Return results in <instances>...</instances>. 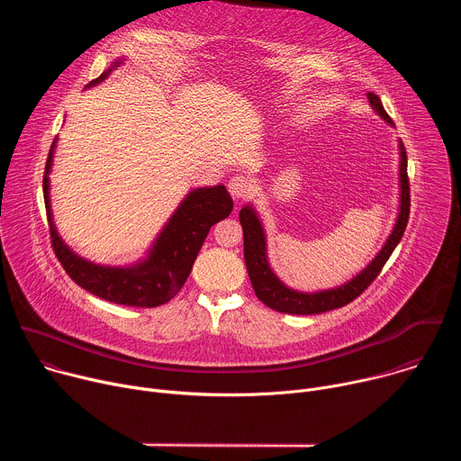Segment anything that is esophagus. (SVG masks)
I'll return each instance as SVG.
<instances>
[{"instance_id": "esophagus-1", "label": "esophagus", "mask_w": 461, "mask_h": 461, "mask_svg": "<svg viewBox=\"0 0 461 461\" xmlns=\"http://www.w3.org/2000/svg\"><path fill=\"white\" fill-rule=\"evenodd\" d=\"M228 189H230V193L233 194V199H235V201H242V199H246V196L249 194V191H251V184H249V180H248L246 176H242V175H235V176H231V178H230V182H228Z\"/></svg>"}]
</instances>
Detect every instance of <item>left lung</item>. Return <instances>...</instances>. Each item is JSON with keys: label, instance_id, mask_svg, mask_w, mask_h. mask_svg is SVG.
<instances>
[{"label": "left lung", "instance_id": "1", "mask_svg": "<svg viewBox=\"0 0 461 461\" xmlns=\"http://www.w3.org/2000/svg\"><path fill=\"white\" fill-rule=\"evenodd\" d=\"M366 98L372 105V109L386 122L392 125L390 116L383 109V104L377 95L366 93ZM400 210H398V219L396 224H393L390 235L386 237L383 248L377 251V255L368 262V265L356 274L350 281L334 286V288H326V290H317V292H301L286 286L277 274L272 270L270 260H268V244H267V233L265 226H262V221L258 219V213L251 204H246L240 213L239 221L242 226V235H244V260H246V270L251 281V286L255 290V295L258 301L265 303L276 312L281 313H295V315H312V313H322V312H330L336 308H341L348 303H352L357 295H361L370 283L379 276L381 268L384 267V262L392 255V251L396 249L400 244L407 222H409V213H411V191H409V176H407V153L405 146L400 140Z\"/></svg>", "mask_w": 461, "mask_h": 461}]
</instances>
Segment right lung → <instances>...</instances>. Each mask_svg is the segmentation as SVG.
<instances>
[{
  "mask_svg": "<svg viewBox=\"0 0 461 461\" xmlns=\"http://www.w3.org/2000/svg\"><path fill=\"white\" fill-rule=\"evenodd\" d=\"M122 61L123 58L114 59L111 68L87 84V87L102 84ZM56 142L58 139H54L50 146L45 166L43 196L52 246L65 272L89 294L114 304L155 308L173 299L187 281L193 262L199 255L210 228L226 219L233 210V201L226 185L217 184L191 189L158 231L148 253L137 262H131L127 267L96 265L65 244L54 224L49 175Z\"/></svg>",
  "mask_w": 461,
  "mask_h": 461,
  "instance_id": "right-lung-1",
  "label": "right lung"
}]
</instances>
